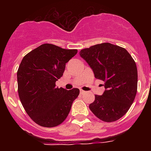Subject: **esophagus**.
<instances>
[{
	"label": "esophagus",
	"instance_id": "34e87169",
	"mask_svg": "<svg viewBox=\"0 0 151 151\" xmlns=\"http://www.w3.org/2000/svg\"><path fill=\"white\" fill-rule=\"evenodd\" d=\"M85 91H83V90H80V94H85Z\"/></svg>",
	"mask_w": 151,
	"mask_h": 151
}]
</instances>
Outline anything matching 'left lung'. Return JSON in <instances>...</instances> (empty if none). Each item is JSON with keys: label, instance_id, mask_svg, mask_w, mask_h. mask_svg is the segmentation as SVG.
Segmentation results:
<instances>
[{"label": "left lung", "instance_id": "8db88e82", "mask_svg": "<svg viewBox=\"0 0 151 151\" xmlns=\"http://www.w3.org/2000/svg\"><path fill=\"white\" fill-rule=\"evenodd\" d=\"M94 72L96 78L104 82L102 95H95L89 105L91 111L101 120L115 122L129 110L138 88L136 63L123 47L102 43L79 52Z\"/></svg>", "mask_w": 151, "mask_h": 151}]
</instances>
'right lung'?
<instances>
[{
    "instance_id": "add662e5",
    "label": "right lung",
    "mask_w": 151,
    "mask_h": 151,
    "mask_svg": "<svg viewBox=\"0 0 151 151\" xmlns=\"http://www.w3.org/2000/svg\"><path fill=\"white\" fill-rule=\"evenodd\" d=\"M76 49H63L44 44L26 54L17 71L19 97L32 119L43 127H55L67 117L79 89L67 91L56 87L66 63L77 54Z\"/></svg>"
}]
</instances>
